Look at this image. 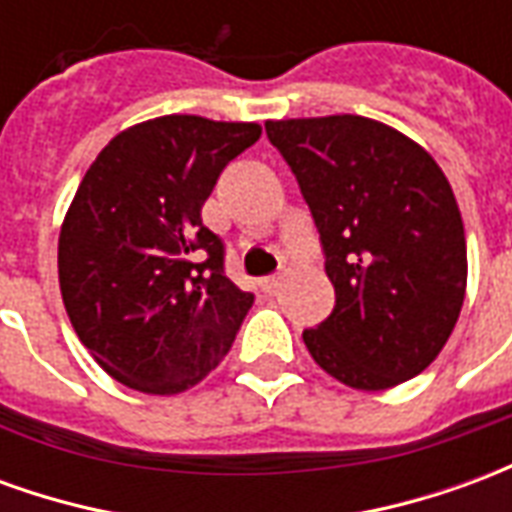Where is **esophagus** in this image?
<instances>
[{
  "instance_id": "esophagus-1",
  "label": "esophagus",
  "mask_w": 512,
  "mask_h": 512,
  "mask_svg": "<svg viewBox=\"0 0 512 512\" xmlns=\"http://www.w3.org/2000/svg\"><path fill=\"white\" fill-rule=\"evenodd\" d=\"M279 282H282V274H271V277L260 279V288L266 290V293H271V290L279 288Z\"/></svg>"
}]
</instances>
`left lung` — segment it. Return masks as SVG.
Masks as SVG:
<instances>
[{
	"label": "left lung",
	"instance_id": "8db88e82",
	"mask_svg": "<svg viewBox=\"0 0 512 512\" xmlns=\"http://www.w3.org/2000/svg\"><path fill=\"white\" fill-rule=\"evenodd\" d=\"M310 205L334 310L304 332L337 381L378 392L441 354L466 296V235L452 186L428 150L362 115L268 120Z\"/></svg>",
	"mask_w": 512,
	"mask_h": 512
}]
</instances>
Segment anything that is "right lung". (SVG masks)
Returning a JSON list of instances; mask_svg holds the SVG:
<instances>
[{"label": "right lung", "instance_id": "add662e5", "mask_svg": "<svg viewBox=\"0 0 512 512\" xmlns=\"http://www.w3.org/2000/svg\"><path fill=\"white\" fill-rule=\"evenodd\" d=\"M260 131L164 115L120 131L84 172L57 244L62 304L128 389L178 395L230 351L255 296L224 277V246L200 211Z\"/></svg>", "mask_w": 512, "mask_h": 512}]
</instances>
